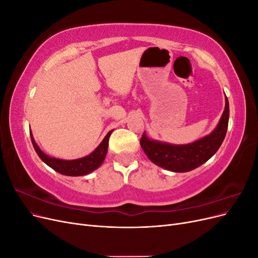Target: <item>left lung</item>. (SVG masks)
I'll list each match as a JSON object with an SVG mask.
<instances>
[{
  "instance_id": "obj_1",
  "label": "left lung",
  "mask_w": 258,
  "mask_h": 258,
  "mask_svg": "<svg viewBox=\"0 0 258 258\" xmlns=\"http://www.w3.org/2000/svg\"><path fill=\"white\" fill-rule=\"evenodd\" d=\"M229 120V103L225 95V110L216 128L209 136L189 144L174 145L148 139L143 134L140 144L152 162L173 172H188L208 161L221 147Z\"/></svg>"
}]
</instances>
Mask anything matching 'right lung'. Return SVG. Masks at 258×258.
I'll use <instances>...</instances> for the list:
<instances>
[{
    "label": "right lung",
    "mask_w": 258,
    "mask_h": 258,
    "mask_svg": "<svg viewBox=\"0 0 258 258\" xmlns=\"http://www.w3.org/2000/svg\"><path fill=\"white\" fill-rule=\"evenodd\" d=\"M111 134H112V130L108 132V134L105 136V138L103 139V141L100 143V145L91 154L86 156V157L74 159V160L58 159L46 155L44 152H42L41 148L38 147L31 132H30V136H31V141H32L36 154L38 155V157L46 163V165L49 166L51 169H53L54 171H57V172L63 175L81 176V175H86L92 172V171H95L102 165V162L105 159V156L107 153L108 139H110Z\"/></svg>",
    "instance_id": "add662e5"
}]
</instances>
